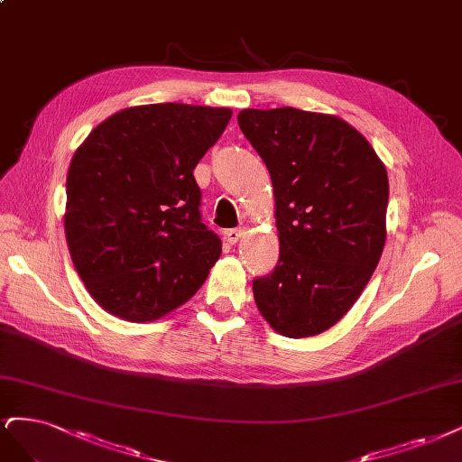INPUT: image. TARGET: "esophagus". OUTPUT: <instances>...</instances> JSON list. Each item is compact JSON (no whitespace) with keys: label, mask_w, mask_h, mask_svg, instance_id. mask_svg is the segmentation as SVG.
Returning a JSON list of instances; mask_svg holds the SVG:
<instances>
[{"label":"esophagus","mask_w":462,"mask_h":462,"mask_svg":"<svg viewBox=\"0 0 462 462\" xmlns=\"http://www.w3.org/2000/svg\"><path fill=\"white\" fill-rule=\"evenodd\" d=\"M245 236V229H229L227 233H226V241L229 243V245H236L238 241H241V238Z\"/></svg>","instance_id":"1"}]
</instances>
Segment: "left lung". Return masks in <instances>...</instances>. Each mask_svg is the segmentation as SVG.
Listing matches in <instances>:
<instances>
[{
    "label": "left lung",
    "instance_id": "left-lung-1",
    "mask_svg": "<svg viewBox=\"0 0 462 462\" xmlns=\"http://www.w3.org/2000/svg\"><path fill=\"white\" fill-rule=\"evenodd\" d=\"M236 120L272 176L279 231V263L254 279V300L282 337H315L352 310L383 256L386 166L334 115L245 108Z\"/></svg>",
    "mask_w": 462,
    "mask_h": 462
}]
</instances>
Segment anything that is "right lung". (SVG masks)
Returning <instances> with one entry per match:
<instances>
[{
	"label": "right lung",
	"instance_id": "1",
	"mask_svg": "<svg viewBox=\"0 0 462 462\" xmlns=\"http://www.w3.org/2000/svg\"><path fill=\"white\" fill-rule=\"evenodd\" d=\"M233 110L122 108L84 139L67 176L65 235L79 279L118 319L151 323L195 296L221 256L193 170Z\"/></svg>",
	"mask_w": 462,
	"mask_h": 462
}]
</instances>
